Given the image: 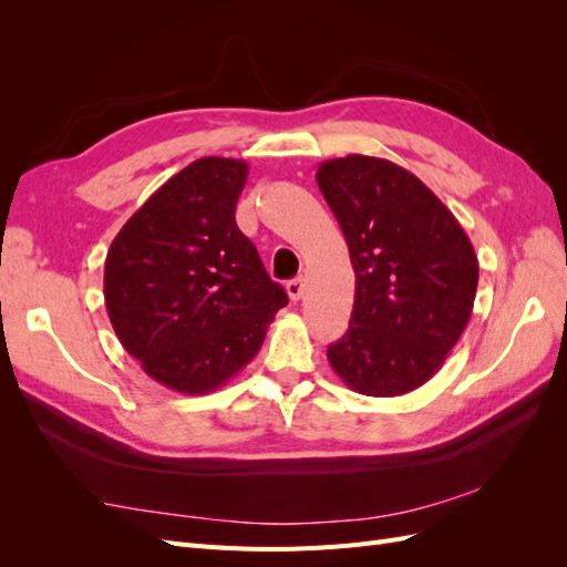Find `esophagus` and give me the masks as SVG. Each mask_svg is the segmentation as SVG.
I'll list each match as a JSON object with an SVG mask.
<instances>
[{
    "instance_id": "1",
    "label": "esophagus",
    "mask_w": 567,
    "mask_h": 567,
    "mask_svg": "<svg viewBox=\"0 0 567 567\" xmlns=\"http://www.w3.org/2000/svg\"><path fill=\"white\" fill-rule=\"evenodd\" d=\"M286 290H288L290 300L298 302V300L302 298V293H305V281H302V279H293V281H288V284H286Z\"/></svg>"
}]
</instances>
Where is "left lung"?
Instances as JSON below:
<instances>
[{
    "label": "left lung",
    "instance_id": "8db88e82",
    "mask_svg": "<svg viewBox=\"0 0 567 567\" xmlns=\"http://www.w3.org/2000/svg\"><path fill=\"white\" fill-rule=\"evenodd\" d=\"M317 184L354 269L350 329L329 346V362L369 398L416 390L471 319L477 257L468 236L431 188L390 161H326Z\"/></svg>",
    "mask_w": 567,
    "mask_h": 567
}]
</instances>
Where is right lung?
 Returning <instances> with one entry per match:
<instances>
[{
  "instance_id": "1",
  "label": "right lung",
  "mask_w": 567,
  "mask_h": 567,
  "mask_svg": "<svg viewBox=\"0 0 567 567\" xmlns=\"http://www.w3.org/2000/svg\"><path fill=\"white\" fill-rule=\"evenodd\" d=\"M246 179L244 161H194L127 219L106 255L113 331L169 390L205 394L227 383L288 305L236 227Z\"/></svg>"
}]
</instances>
